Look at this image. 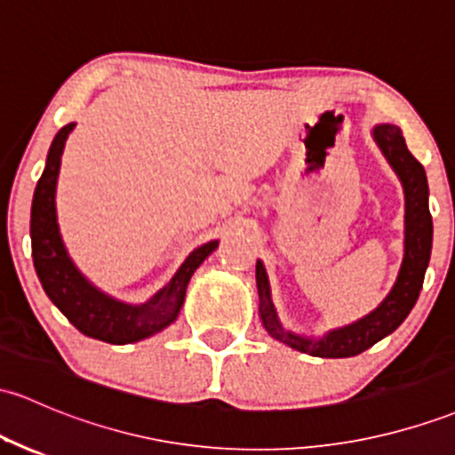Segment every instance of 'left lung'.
I'll use <instances>...</instances> for the list:
<instances>
[{"label": "left lung", "mask_w": 455, "mask_h": 455, "mask_svg": "<svg viewBox=\"0 0 455 455\" xmlns=\"http://www.w3.org/2000/svg\"><path fill=\"white\" fill-rule=\"evenodd\" d=\"M388 166L397 174L403 188V201H406V213H403V259L399 266L397 278L393 283L387 298L367 313L365 317L347 323V326L334 328L322 337H307L283 326L278 319L276 307L272 302V289L266 266L257 261V291H259V317L267 334L284 346L298 349L302 354H311L319 358H349L365 352L397 331L399 323L408 317L417 302L419 291L423 287L427 263L432 254V216H430V189H427V177L421 164L408 151L406 140L397 124H376L371 132Z\"/></svg>", "instance_id": "1"}]
</instances>
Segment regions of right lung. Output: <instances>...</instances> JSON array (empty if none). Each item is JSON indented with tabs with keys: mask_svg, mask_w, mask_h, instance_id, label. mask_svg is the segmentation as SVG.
Here are the masks:
<instances>
[{
	"mask_svg": "<svg viewBox=\"0 0 455 455\" xmlns=\"http://www.w3.org/2000/svg\"><path fill=\"white\" fill-rule=\"evenodd\" d=\"M75 129V123H68L53 138L49 147L44 171L34 189L32 220H29V237H32V257L36 267L38 281L44 293L49 296L62 315L84 332L86 337L99 341L127 346V343L142 341L168 328L181 313L183 300L192 274L201 267V263L218 248V239L194 248L188 254L181 267L174 276L142 304H127L108 296L106 291L90 283L73 259L68 257L62 235L58 227L56 213V188L60 164H62L64 144L68 133Z\"/></svg>",
	"mask_w": 455,
	"mask_h": 455,
	"instance_id": "add662e5",
	"label": "right lung"
}]
</instances>
